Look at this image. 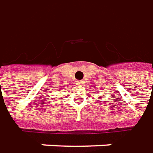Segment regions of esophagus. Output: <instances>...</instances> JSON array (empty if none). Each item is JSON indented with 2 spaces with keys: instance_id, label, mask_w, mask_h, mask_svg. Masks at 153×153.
Wrapping results in <instances>:
<instances>
[{
  "instance_id": "1",
  "label": "esophagus",
  "mask_w": 153,
  "mask_h": 153,
  "mask_svg": "<svg viewBox=\"0 0 153 153\" xmlns=\"http://www.w3.org/2000/svg\"><path fill=\"white\" fill-rule=\"evenodd\" d=\"M77 85H79V86H83V84H84V82H81V81H79V82H77V83H76Z\"/></svg>"
}]
</instances>
